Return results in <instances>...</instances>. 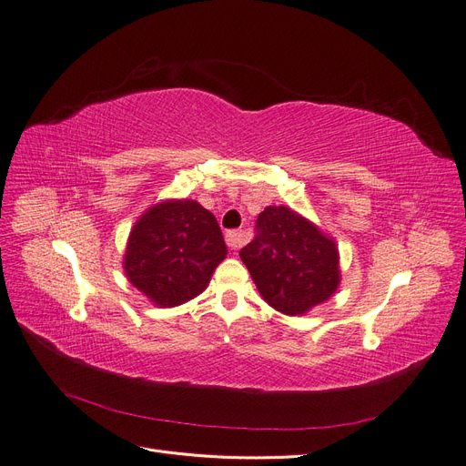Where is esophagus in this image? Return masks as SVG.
<instances>
[{
    "mask_svg": "<svg viewBox=\"0 0 466 466\" xmlns=\"http://www.w3.org/2000/svg\"><path fill=\"white\" fill-rule=\"evenodd\" d=\"M244 241H246V238H244V234H241L239 230H230V232H227V244H228V248L230 249H239L241 246H244Z\"/></svg>",
    "mask_w": 466,
    "mask_h": 466,
    "instance_id": "1",
    "label": "esophagus"
}]
</instances>
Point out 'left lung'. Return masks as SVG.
<instances>
[{
	"label": "left lung",
	"instance_id": "obj_1",
	"mask_svg": "<svg viewBox=\"0 0 466 466\" xmlns=\"http://www.w3.org/2000/svg\"><path fill=\"white\" fill-rule=\"evenodd\" d=\"M239 257L260 297L286 316L307 314L340 283L335 239L286 206H268L258 215L257 236Z\"/></svg>",
	"mask_w": 466,
	"mask_h": 466
}]
</instances>
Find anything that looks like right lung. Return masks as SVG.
<instances>
[{
    "label": "right lung",
    "instance_id": "right-lung-1",
    "mask_svg": "<svg viewBox=\"0 0 466 466\" xmlns=\"http://www.w3.org/2000/svg\"><path fill=\"white\" fill-rule=\"evenodd\" d=\"M227 253L211 211L194 199H164L137 218L124 272L152 305L173 309L208 289Z\"/></svg>",
    "mask_w": 466,
    "mask_h": 466
}]
</instances>
